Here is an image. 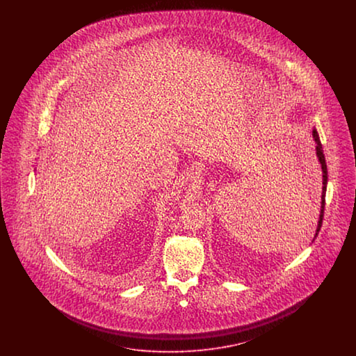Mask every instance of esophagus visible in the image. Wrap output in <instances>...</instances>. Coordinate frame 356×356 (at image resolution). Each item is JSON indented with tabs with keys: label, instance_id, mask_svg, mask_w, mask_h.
Masks as SVG:
<instances>
[{
	"label": "esophagus",
	"instance_id": "esophagus-1",
	"mask_svg": "<svg viewBox=\"0 0 356 356\" xmlns=\"http://www.w3.org/2000/svg\"><path fill=\"white\" fill-rule=\"evenodd\" d=\"M202 170H203V168H202V165H199V164H196V165H193V167H192V176H193V177H199V176H200V175H202Z\"/></svg>",
	"mask_w": 356,
	"mask_h": 356
}]
</instances>
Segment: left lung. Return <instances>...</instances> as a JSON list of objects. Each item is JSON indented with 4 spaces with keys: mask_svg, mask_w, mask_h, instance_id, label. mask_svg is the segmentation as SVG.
Returning a JSON list of instances; mask_svg holds the SVG:
<instances>
[{
    "mask_svg": "<svg viewBox=\"0 0 356 356\" xmlns=\"http://www.w3.org/2000/svg\"><path fill=\"white\" fill-rule=\"evenodd\" d=\"M312 136H314V140L316 143V147H315V151H316V157L321 163V167H322V177H323V188H322V203H321V213H319V220H318V227H316V231H315V236L314 240L318 236L319 231H321V227H322L323 221V213H324V205H325V191H327V181H328V176H327V164H325V157H324V153H323L322 143H321V138L318 135V131L316 128L312 129Z\"/></svg>",
    "mask_w": 356,
    "mask_h": 356,
    "instance_id": "obj_1",
    "label": "left lung"
}]
</instances>
